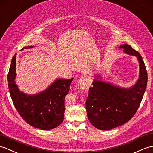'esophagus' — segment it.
<instances>
[{
    "mask_svg": "<svg viewBox=\"0 0 153 153\" xmlns=\"http://www.w3.org/2000/svg\"><path fill=\"white\" fill-rule=\"evenodd\" d=\"M77 85L81 88L83 90L88 89L89 87L91 86V81L87 76H82L79 80L78 81Z\"/></svg>",
    "mask_w": 153,
    "mask_h": 153,
    "instance_id": "1",
    "label": "esophagus"
}]
</instances>
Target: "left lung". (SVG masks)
<instances>
[{"label": "left lung", "instance_id": "1", "mask_svg": "<svg viewBox=\"0 0 153 153\" xmlns=\"http://www.w3.org/2000/svg\"><path fill=\"white\" fill-rule=\"evenodd\" d=\"M129 55L136 56L140 63V78L129 89L94 80L88 89L86 109L88 120L99 130H108L123 125L134 116L140 107L147 84V72L140 53L130 45L119 47Z\"/></svg>", "mask_w": 153, "mask_h": 153}]
</instances>
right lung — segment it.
Here are the masks:
<instances>
[{
	"instance_id": "right-lung-1",
	"label": "right lung",
	"mask_w": 153,
	"mask_h": 153,
	"mask_svg": "<svg viewBox=\"0 0 153 153\" xmlns=\"http://www.w3.org/2000/svg\"><path fill=\"white\" fill-rule=\"evenodd\" d=\"M30 48L33 47L26 48ZM16 66V53L12 59L8 82L10 96L17 112L25 121L34 128L45 130L55 128L63 121L65 99L73 78L56 79L42 93L27 95L20 92L15 83Z\"/></svg>"
}]
</instances>
